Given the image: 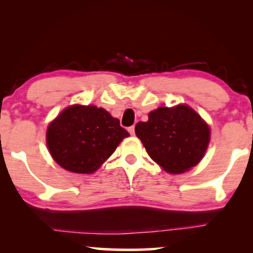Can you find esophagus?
<instances>
[{
  "mask_svg": "<svg viewBox=\"0 0 253 253\" xmlns=\"http://www.w3.org/2000/svg\"><path fill=\"white\" fill-rule=\"evenodd\" d=\"M127 131H129L130 134H134V126H129V127H127Z\"/></svg>",
  "mask_w": 253,
  "mask_h": 253,
  "instance_id": "1",
  "label": "esophagus"
}]
</instances>
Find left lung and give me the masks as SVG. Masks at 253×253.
<instances>
[{
    "label": "left lung",
    "mask_w": 253,
    "mask_h": 253,
    "mask_svg": "<svg viewBox=\"0 0 253 253\" xmlns=\"http://www.w3.org/2000/svg\"><path fill=\"white\" fill-rule=\"evenodd\" d=\"M134 131L152 160L170 174L198 165L211 137L209 124L186 105L159 107L148 114L147 122H138Z\"/></svg>",
    "instance_id": "8db88e82"
}]
</instances>
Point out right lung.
Wrapping results in <instances>:
<instances>
[{"label": "right lung", "mask_w": 253, "mask_h": 253, "mask_svg": "<svg viewBox=\"0 0 253 253\" xmlns=\"http://www.w3.org/2000/svg\"><path fill=\"white\" fill-rule=\"evenodd\" d=\"M129 136L106 109L74 105L48 126L46 141L50 155L65 170L92 174Z\"/></svg>", "instance_id": "obj_1"}]
</instances>
